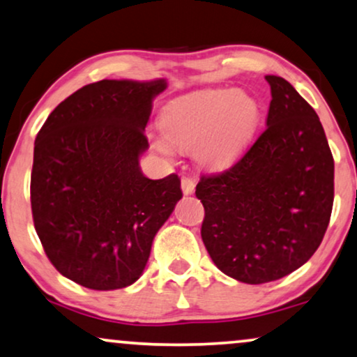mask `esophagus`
<instances>
[{"label":"esophagus","mask_w":357,"mask_h":357,"mask_svg":"<svg viewBox=\"0 0 357 357\" xmlns=\"http://www.w3.org/2000/svg\"><path fill=\"white\" fill-rule=\"evenodd\" d=\"M181 189L183 192L186 194V196H191L194 192V189H196V181H194L192 178H183L181 179Z\"/></svg>","instance_id":"34e87169"}]
</instances>
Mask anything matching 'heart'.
Masks as SVG:
<instances>
[{
	"label": "heart",
	"instance_id": "1",
	"mask_svg": "<svg viewBox=\"0 0 357 357\" xmlns=\"http://www.w3.org/2000/svg\"><path fill=\"white\" fill-rule=\"evenodd\" d=\"M259 121V101L251 94L235 88L206 89L166 104L160 116L163 134H153L151 142L169 158L174 145L194 146L204 166L223 169L245 153Z\"/></svg>",
	"mask_w": 357,
	"mask_h": 357
}]
</instances>
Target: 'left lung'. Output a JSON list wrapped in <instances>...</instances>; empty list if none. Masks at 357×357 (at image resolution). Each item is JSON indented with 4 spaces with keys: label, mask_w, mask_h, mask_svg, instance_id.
<instances>
[{
    "label": "left lung",
    "mask_w": 357,
    "mask_h": 357,
    "mask_svg": "<svg viewBox=\"0 0 357 357\" xmlns=\"http://www.w3.org/2000/svg\"><path fill=\"white\" fill-rule=\"evenodd\" d=\"M266 129L241 160L196 186L201 235L223 274L245 284L278 281L320 246L335 197V161L313 107L268 75Z\"/></svg>",
    "instance_id": "left-lung-1"
}]
</instances>
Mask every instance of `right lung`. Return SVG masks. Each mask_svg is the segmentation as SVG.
I'll use <instances>...</instances> for the list:
<instances>
[{
  "label": "right lung",
  "instance_id": "add662e5",
  "mask_svg": "<svg viewBox=\"0 0 357 357\" xmlns=\"http://www.w3.org/2000/svg\"><path fill=\"white\" fill-rule=\"evenodd\" d=\"M165 79H102L61 101L34 144L31 206L61 275L93 291L134 284L156 231L183 197L181 179L144 176L145 127Z\"/></svg>",
  "mask_w": 357,
  "mask_h": 357
}]
</instances>
